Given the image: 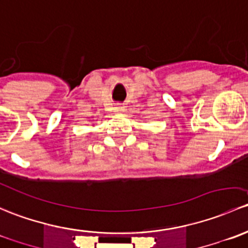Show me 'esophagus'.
<instances>
[{
    "label": "esophagus",
    "mask_w": 248,
    "mask_h": 248,
    "mask_svg": "<svg viewBox=\"0 0 248 248\" xmlns=\"http://www.w3.org/2000/svg\"><path fill=\"white\" fill-rule=\"evenodd\" d=\"M113 111L117 112V113H121V112L124 111V106L122 104H116L113 107Z\"/></svg>",
    "instance_id": "1"
}]
</instances>
